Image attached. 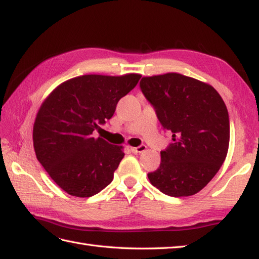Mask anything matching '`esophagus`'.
Instances as JSON below:
<instances>
[{
  "instance_id": "1",
  "label": "esophagus",
  "mask_w": 259,
  "mask_h": 259,
  "mask_svg": "<svg viewBox=\"0 0 259 259\" xmlns=\"http://www.w3.org/2000/svg\"><path fill=\"white\" fill-rule=\"evenodd\" d=\"M146 150V146L144 144H141L139 146H135V148H131V151L133 153H141Z\"/></svg>"
}]
</instances>
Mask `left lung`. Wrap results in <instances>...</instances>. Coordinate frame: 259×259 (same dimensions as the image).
I'll return each instance as SVG.
<instances>
[{"mask_svg":"<svg viewBox=\"0 0 259 259\" xmlns=\"http://www.w3.org/2000/svg\"><path fill=\"white\" fill-rule=\"evenodd\" d=\"M142 94L172 143L161 151L150 183L172 197L190 196L211 182L226 160L230 121L227 106L212 85L179 73L143 77Z\"/></svg>","mask_w":259,"mask_h":259,"instance_id":"left-lung-1","label":"left lung"}]
</instances>
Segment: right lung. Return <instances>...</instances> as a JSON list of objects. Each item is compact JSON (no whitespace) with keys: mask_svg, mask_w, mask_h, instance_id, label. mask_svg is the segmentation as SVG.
Here are the masks:
<instances>
[{"mask_svg":"<svg viewBox=\"0 0 259 259\" xmlns=\"http://www.w3.org/2000/svg\"><path fill=\"white\" fill-rule=\"evenodd\" d=\"M140 79L134 73L77 76L42 102L33 125V148L44 169L67 194L90 197L111 183L123 148L92 133L113 117L117 102Z\"/></svg>","mask_w":259,"mask_h":259,"instance_id":"right-lung-1","label":"right lung"}]
</instances>
